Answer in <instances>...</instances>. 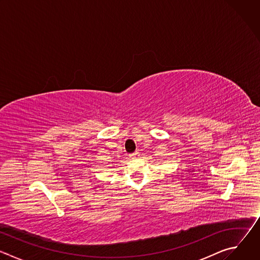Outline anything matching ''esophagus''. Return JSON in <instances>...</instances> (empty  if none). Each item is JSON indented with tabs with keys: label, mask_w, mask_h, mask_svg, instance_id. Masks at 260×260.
Listing matches in <instances>:
<instances>
[{
	"label": "esophagus",
	"mask_w": 260,
	"mask_h": 260,
	"mask_svg": "<svg viewBox=\"0 0 260 260\" xmlns=\"http://www.w3.org/2000/svg\"><path fill=\"white\" fill-rule=\"evenodd\" d=\"M129 156H131L132 158H136V157H138V156H139V152H138V151H136V152H134V153L129 154Z\"/></svg>",
	"instance_id": "34e87169"
}]
</instances>
